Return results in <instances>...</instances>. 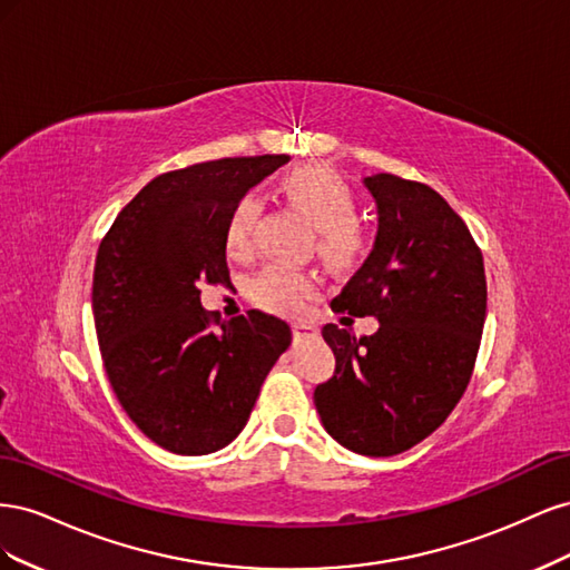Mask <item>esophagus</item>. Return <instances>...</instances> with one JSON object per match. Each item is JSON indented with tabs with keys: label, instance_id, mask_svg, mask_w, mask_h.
<instances>
[{
	"label": "esophagus",
	"instance_id": "1",
	"mask_svg": "<svg viewBox=\"0 0 570 570\" xmlns=\"http://www.w3.org/2000/svg\"><path fill=\"white\" fill-rule=\"evenodd\" d=\"M292 335H295L297 340H312V337H318V327L312 323L297 321V323H292Z\"/></svg>",
	"mask_w": 570,
	"mask_h": 570
}]
</instances>
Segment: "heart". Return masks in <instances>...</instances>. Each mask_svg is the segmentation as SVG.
Here are the masks:
<instances>
[{
  "instance_id": "obj_1",
  "label": "heart",
  "mask_w": 570,
  "mask_h": 570,
  "mask_svg": "<svg viewBox=\"0 0 570 570\" xmlns=\"http://www.w3.org/2000/svg\"><path fill=\"white\" fill-rule=\"evenodd\" d=\"M289 206L312 223L316 249L325 262L344 266L366 247V233L358 226V199L352 185L331 166L308 164L292 168L278 183ZM258 199L239 197L223 223V249L230 256H245L252 247ZM316 275L285 264H268L247 283L249 299L271 314H297L316 295Z\"/></svg>"
}]
</instances>
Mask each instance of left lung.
I'll return each mask as SVG.
<instances>
[{
    "instance_id": "1",
    "label": "left lung",
    "mask_w": 570,
    "mask_h": 570,
    "mask_svg": "<svg viewBox=\"0 0 570 570\" xmlns=\"http://www.w3.org/2000/svg\"><path fill=\"white\" fill-rule=\"evenodd\" d=\"M364 185L377 204L375 245L331 306L381 327L356 340L323 325L335 373L314 404L342 446L394 456L435 433L469 387L488 283L471 230L433 187L392 174Z\"/></svg>"
}]
</instances>
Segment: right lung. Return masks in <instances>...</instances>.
<instances>
[{
	"mask_svg": "<svg viewBox=\"0 0 570 570\" xmlns=\"http://www.w3.org/2000/svg\"><path fill=\"white\" fill-rule=\"evenodd\" d=\"M287 154L170 170L147 183L97 252L92 312L109 383L130 421L164 450L202 456L249 421L289 325L249 312L214 331L202 283H230L223 223Z\"/></svg>",
	"mask_w": 570,
	"mask_h": 570,
	"instance_id": "add662e5",
	"label": "right lung"
}]
</instances>
